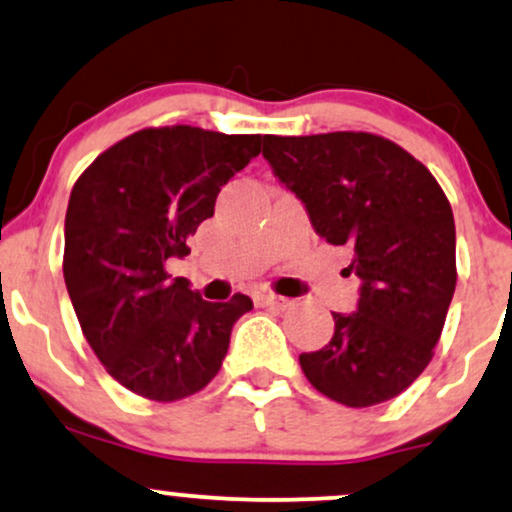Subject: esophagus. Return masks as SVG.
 I'll use <instances>...</instances> for the list:
<instances>
[{
  "instance_id": "1",
  "label": "esophagus",
  "mask_w": 512,
  "mask_h": 512,
  "mask_svg": "<svg viewBox=\"0 0 512 512\" xmlns=\"http://www.w3.org/2000/svg\"><path fill=\"white\" fill-rule=\"evenodd\" d=\"M255 305H260V308H289L291 301L284 296H276V293H269V291H257L255 293Z\"/></svg>"
}]
</instances>
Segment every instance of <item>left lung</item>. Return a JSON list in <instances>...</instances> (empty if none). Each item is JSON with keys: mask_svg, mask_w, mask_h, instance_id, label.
Listing matches in <instances>:
<instances>
[{"mask_svg": "<svg viewBox=\"0 0 512 512\" xmlns=\"http://www.w3.org/2000/svg\"><path fill=\"white\" fill-rule=\"evenodd\" d=\"M262 156L303 202L317 236L351 252L356 313L301 354L305 378L346 407L397 397L424 373L443 332L455 269V219L424 163L368 132L264 134Z\"/></svg>", "mask_w": 512, "mask_h": 512, "instance_id": "8db88e82", "label": "left lung"}]
</instances>
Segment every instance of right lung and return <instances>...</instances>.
<instances>
[{"label": "right lung", "instance_id": "add662e5", "mask_svg": "<svg viewBox=\"0 0 512 512\" xmlns=\"http://www.w3.org/2000/svg\"><path fill=\"white\" fill-rule=\"evenodd\" d=\"M262 151V134L149 127L103 151L74 182L64 219V284L105 370L154 402L190 397L219 373L252 301L209 303L170 257L214 216L221 187Z\"/></svg>", "mask_w": 512, "mask_h": 512}]
</instances>
